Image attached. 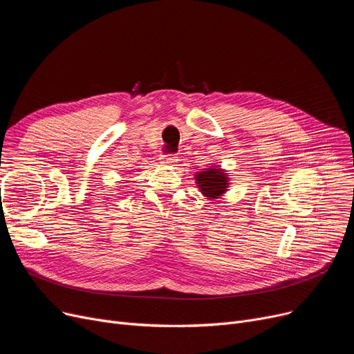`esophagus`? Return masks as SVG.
<instances>
[{
    "instance_id": "1",
    "label": "esophagus",
    "mask_w": 354,
    "mask_h": 354,
    "mask_svg": "<svg viewBox=\"0 0 354 354\" xmlns=\"http://www.w3.org/2000/svg\"><path fill=\"white\" fill-rule=\"evenodd\" d=\"M160 160H162V163H166V165H174V163H176L179 159H178V156H175V155H167V156H162Z\"/></svg>"
}]
</instances>
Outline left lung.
<instances>
[{"instance_id":"obj_1","label":"left lung","mask_w":354,"mask_h":354,"mask_svg":"<svg viewBox=\"0 0 354 354\" xmlns=\"http://www.w3.org/2000/svg\"><path fill=\"white\" fill-rule=\"evenodd\" d=\"M196 187L207 199L215 201L228 191L230 175L221 166H209L195 175Z\"/></svg>"}]
</instances>
